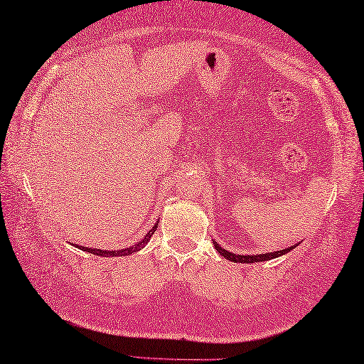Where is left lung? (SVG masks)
I'll list each match as a JSON object with an SVG mask.
<instances>
[{"label":"left lung","mask_w":364,"mask_h":364,"mask_svg":"<svg viewBox=\"0 0 364 364\" xmlns=\"http://www.w3.org/2000/svg\"><path fill=\"white\" fill-rule=\"evenodd\" d=\"M215 243V248H217V251L218 253L221 255V256H225L228 261H232V262H247V264H253V262H262V261H270V259H275V257H279V256H283V255H286V253H289V251L291 250H294L296 245H294V247H291V248H284V250H281V251H275V253H265V255H253V256H242V255H234V253H229V251H226L225 248H221L220 245L217 243V242H213Z\"/></svg>","instance_id":"obj_1"}]
</instances>
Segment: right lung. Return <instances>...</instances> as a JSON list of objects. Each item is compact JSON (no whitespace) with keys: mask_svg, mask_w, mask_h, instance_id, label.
Segmentation results:
<instances>
[{"mask_svg":"<svg viewBox=\"0 0 364 364\" xmlns=\"http://www.w3.org/2000/svg\"><path fill=\"white\" fill-rule=\"evenodd\" d=\"M157 226H159V223H155L154 225V228L152 229H149V232H147L146 235H144V239L141 240V242H138L136 245H133V247H130V248H125V250H116V251H107V250H97V248H87V247H80V245H77V248H80V250H83V251H87V253H92V255H97V256H103V257H109V256H129V255H132V253H136V251H139L141 248L144 247V245L151 240V237H152V234L155 232V229H157Z\"/></svg>","mask_w":364,"mask_h":364,"instance_id":"1","label":"right lung"}]
</instances>
